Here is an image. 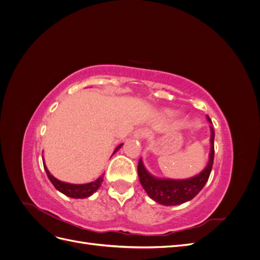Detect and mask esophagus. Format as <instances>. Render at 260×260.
Segmentation results:
<instances>
[{"mask_svg": "<svg viewBox=\"0 0 260 260\" xmlns=\"http://www.w3.org/2000/svg\"><path fill=\"white\" fill-rule=\"evenodd\" d=\"M133 137H135L137 140H143L148 137V131L146 129L140 128L135 131V135H133Z\"/></svg>", "mask_w": 260, "mask_h": 260, "instance_id": "1", "label": "esophagus"}]
</instances>
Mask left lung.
<instances>
[{
    "instance_id": "1",
    "label": "left lung",
    "mask_w": 260,
    "mask_h": 260,
    "mask_svg": "<svg viewBox=\"0 0 260 260\" xmlns=\"http://www.w3.org/2000/svg\"><path fill=\"white\" fill-rule=\"evenodd\" d=\"M209 122H211L210 118ZM211 136H210V153L209 161L207 167L204 169L199 176L193 177L186 180H170V179H158L152 175H149L145 167L143 166L142 160L138 162V174L140 182L143 188L148 194L149 198L165 206H175L183 204L187 201H191L193 198L200 193V191L206 184L210 176L212 164H214L215 146L214 139L215 132L210 125Z\"/></svg>"
}]
</instances>
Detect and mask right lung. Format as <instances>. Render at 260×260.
I'll return each mask as SVG.
<instances>
[{"instance_id": "add662e5", "label": "right lung", "mask_w": 260, "mask_h": 260, "mask_svg": "<svg viewBox=\"0 0 260 260\" xmlns=\"http://www.w3.org/2000/svg\"><path fill=\"white\" fill-rule=\"evenodd\" d=\"M122 144H120L118 146L114 154L117 152V149H119L121 147ZM43 166L45 169L46 175H48L50 181L52 182V184L55 186L56 190H58L59 192H61L62 194H65L69 198H73V199H85V198H89L91 196L94 192L98 191V188L101 186L102 182H103V176L100 177L98 180L94 181V182H90V183H86V184H70V183H66V182H61V181L55 179L46 168L45 164L43 162Z\"/></svg>"}]
</instances>
